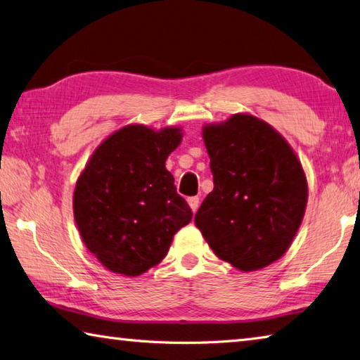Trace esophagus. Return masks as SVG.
Here are the masks:
<instances>
[{
	"mask_svg": "<svg viewBox=\"0 0 360 360\" xmlns=\"http://www.w3.org/2000/svg\"><path fill=\"white\" fill-rule=\"evenodd\" d=\"M188 204H190V207H191V210H193V212H196V210L199 209V198H198V196H191V198H188Z\"/></svg>",
	"mask_w": 360,
	"mask_h": 360,
	"instance_id": "34e87169",
	"label": "esophagus"
}]
</instances>
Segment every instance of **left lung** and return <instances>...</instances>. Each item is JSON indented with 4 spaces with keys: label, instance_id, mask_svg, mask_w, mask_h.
<instances>
[{
    "label": "left lung",
    "instance_id": "obj_1",
    "mask_svg": "<svg viewBox=\"0 0 360 360\" xmlns=\"http://www.w3.org/2000/svg\"><path fill=\"white\" fill-rule=\"evenodd\" d=\"M213 191L194 217L219 259L250 272L286 253L307 205V179L288 142L251 115L202 131Z\"/></svg>",
    "mask_w": 360,
    "mask_h": 360
}]
</instances>
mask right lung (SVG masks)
Listing matches in <instances>:
<instances>
[{
  "label": "right lung",
  "instance_id": "right-lung-1",
  "mask_svg": "<svg viewBox=\"0 0 360 360\" xmlns=\"http://www.w3.org/2000/svg\"><path fill=\"white\" fill-rule=\"evenodd\" d=\"M180 128L124 126L99 145L74 191V218L86 248L112 272L137 276L160 264L193 212L176 194L166 158Z\"/></svg>",
  "mask_w": 360,
  "mask_h": 360
}]
</instances>
